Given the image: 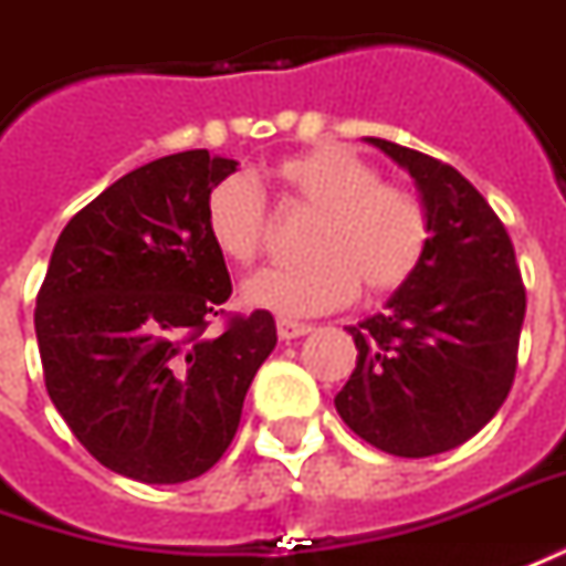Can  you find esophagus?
I'll use <instances>...</instances> for the list:
<instances>
[{
    "instance_id": "1",
    "label": "esophagus",
    "mask_w": 566,
    "mask_h": 566,
    "mask_svg": "<svg viewBox=\"0 0 566 566\" xmlns=\"http://www.w3.org/2000/svg\"><path fill=\"white\" fill-rule=\"evenodd\" d=\"M279 337L282 339H296V337H306L312 331V324H303V322H291V318H279Z\"/></svg>"
}]
</instances>
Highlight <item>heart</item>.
I'll return each instance as SVG.
<instances>
[{"instance_id":"1","label":"heart","mask_w":566,"mask_h":566,"mask_svg":"<svg viewBox=\"0 0 566 566\" xmlns=\"http://www.w3.org/2000/svg\"><path fill=\"white\" fill-rule=\"evenodd\" d=\"M284 205L315 214L303 266L263 270L248 279L242 300L284 318L343 310L365 282L370 294H392L420 270L429 248V211L413 189L382 184L379 171L339 144L291 153L266 168ZM263 201L244 177L208 192L205 229L214 251L248 266L263 248Z\"/></svg>"}]
</instances>
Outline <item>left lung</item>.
I'll list each match as a JSON object with an SVG mask.
<instances>
[{
    "instance_id": "8db88e82",
    "label": "left lung",
    "mask_w": 566,
    "mask_h": 566,
    "mask_svg": "<svg viewBox=\"0 0 566 566\" xmlns=\"http://www.w3.org/2000/svg\"><path fill=\"white\" fill-rule=\"evenodd\" d=\"M367 144L413 177L429 248L386 312L346 327L358 361L334 405L367 444L420 460L460 448L503 407L527 294L509 232L457 168L382 137Z\"/></svg>"
}]
</instances>
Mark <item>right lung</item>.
Here are the masks:
<instances>
[{"instance_id":"1","label":"right lung","mask_w":566,"mask_h":566,"mask_svg":"<svg viewBox=\"0 0 566 566\" xmlns=\"http://www.w3.org/2000/svg\"><path fill=\"white\" fill-rule=\"evenodd\" d=\"M235 171L187 149L118 177L66 223L35 300L57 413L94 460L144 484H180L223 457L279 339L266 310L205 337L232 294L205 201Z\"/></svg>"}]
</instances>
